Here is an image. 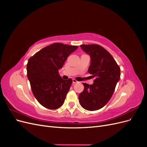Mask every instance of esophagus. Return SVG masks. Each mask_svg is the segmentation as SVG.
Listing matches in <instances>:
<instances>
[{"label": "esophagus", "mask_w": 147, "mask_h": 147, "mask_svg": "<svg viewBox=\"0 0 147 147\" xmlns=\"http://www.w3.org/2000/svg\"><path fill=\"white\" fill-rule=\"evenodd\" d=\"M72 82H73V83H78V81H77L76 80H75V79H73V80H72Z\"/></svg>", "instance_id": "obj_1"}]
</instances>
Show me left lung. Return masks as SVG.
<instances>
[{"mask_svg":"<svg viewBox=\"0 0 147 147\" xmlns=\"http://www.w3.org/2000/svg\"><path fill=\"white\" fill-rule=\"evenodd\" d=\"M82 50L91 57L88 72L95 78L94 83H83L84 90L79 102L84 109L94 111L104 107L112 97L120 78V68L112 56L99 45H82Z\"/></svg>","mask_w":147,"mask_h":147,"instance_id":"8db88e82","label":"left lung"}]
</instances>
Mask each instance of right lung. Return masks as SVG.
<instances>
[{
  "mask_svg": "<svg viewBox=\"0 0 147 147\" xmlns=\"http://www.w3.org/2000/svg\"><path fill=\"white\" fill-rule=\"evenodd\" d=\"M78 46L55 43L42 48L30 57L27 75L35 99L42 106L54 110L64 104L72 80H64L58 70Z\"/></svg>",
  "mask_w": 147,
  "mask_h": 147,
  "instance_id": "add662e5",
  "label": "right lung"
}]
</instances>
